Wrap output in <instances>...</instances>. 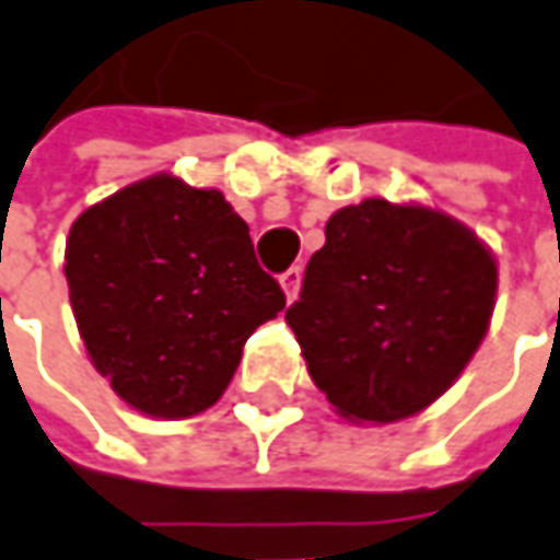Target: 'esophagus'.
<instances>
[{
  "label": "esophagus",
  "instance_id": "esophagus-1",
  "mask_svg": "<svg viewBox=\"0 0 560 560\" xmlns=\"http://www.w3.org/2000/svg\"><path fill=\"white\" fill-rule=\"evenodd\" d=\"M279 284H281V291H284V298H288V300L298 298V288H300V269H298V266H291L288 272H281Z\"/></svg>",
  "mask_w": 560,
  "mask_h": 560
}]
</instances>
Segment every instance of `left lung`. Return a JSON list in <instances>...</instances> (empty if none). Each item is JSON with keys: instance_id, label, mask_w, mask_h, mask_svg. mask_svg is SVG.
<instances>
[{"instance_id": "left-lung-1", "label": "left lung", "mask_w": 560, "mask_h": 560, "mask_svg": "<svg viewBox=\"0 0 560 560\" xmlns=\"http://www.w3.org/2000/svg\"><path fill=\"white\" fill-rule=\"evenodd\" d=\"M495 284L468 225L369 198L328 220L284 318L328 402L350 421L390 424L453 387L490 328Z\"/></svg>"}]
</instances>
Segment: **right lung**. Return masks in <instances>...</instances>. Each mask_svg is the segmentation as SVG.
<instances>
[{
	"mask_svg": "<svg viewBox=\"0 0 560 560\" xmlns=\"http://www.w3.org/2000/svg\"><path fill=\"white\" fill-rule=\"evenodd\" d=\"M70 306L92 365L154 418L210 409L244 340L284 310L247 222L217 188L161 173L83 210L65 250Z\"/></svg>",
	"mask_w": 560,
	"mask_h": 560,
	"instance_id": "obj_1",
	"label": "right lung"
}]
</instances>
